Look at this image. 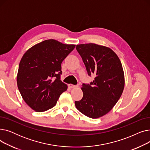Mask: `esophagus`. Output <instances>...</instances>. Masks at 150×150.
<instances>
[{
	"mask_svg": "<svg viewBox=\"0 0 150 150\" xmlns=\"http://www.w3.org/2000/svg\"><path fill=\"white\" fill-rule=\"evenodd\" d=\"M69 86L70 88H76L78 87V85H74V84H69Z\"/></svg>",
	"mask_w": 150,
	"mask_h": 150,
	"instance_id": "1",
	"label": "esophagus"
}]
</instances>
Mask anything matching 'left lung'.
<instances>
[{
	"label": "left lung",
	"mask_w": 150,
	"mask_h": 150,
	"mask_svg": "<svg viewBox=\"0 0 150 150\" xmlns=\"http://www.w3.org/2000/svg\"><path fill=\"white\" fill-rule=\"evenodd\" d=\"M89 76L96 75L93 81L83 83V97L75 101L76 109L92 119L109 112L120 98L125 86L122 63L115 53L108 47L89 43L76 45Z\"/></svg>",
	"instance_id": "8db88e82"
}]
</instances>
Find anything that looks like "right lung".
Returning a JSON list of instances; mask_svg holds the SVG:
<instances>
[{"label":"right lung","instance_id":"add662e5","mask_svg":"<svg viewBox=\"0 0 150 150\" xmlns=\"http://www.w3.org/2000/svg\"><path fill=\"white\" fill-rule=\"evenodd\" d=\"M75 45L48 39L28 49L20 61L17 76L19 91L25 103L36 112L57 104L67 86L61 81V63Z\"/></svg>","mask_w":150,"mask_h":150}]
</instances>
